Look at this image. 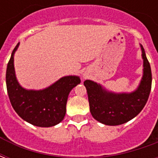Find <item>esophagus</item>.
Wrapping results in <instances>:
<instances>
[{"label": "esophagus", "mask_w": 158, "mask_h": 158, "mask_svg": "<svg viewBox=\"0 0 158 158\" xmlns=\"http://www.w3.org/2000/svg\"><path fill=\"white\" fill-rule=\"evenodd\" d=\"M83 78H84V79H85L86 75H85V74H84V75H83Z\"/></svg>", "instance_id": "obj_1"}]
</instances>
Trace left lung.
<instances>
[{"instance_id": "1", "label": "left lung", "mask_w": 158, "mask_h": 158, "mask_svg": "<svg viewBox=\"0 0 158 158\" xmlns=\"http://www.w3.org/2000/svg\"><path fill=\"white\" fill-rule=\"evenodd\" d=\"M139 45L143 59V75L134 91L115 93L92 80L87 79L84 82L88 94L89 111L98 122L110 126L125 123L137 116L146 105L152 88V71L145 50Z\"/></svg>"}]
</instances>
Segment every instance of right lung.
<instances>
[{"label": "right lung", "mask_w": 158, "mask_h": 158, "mask_svg": "<svg viewBox=\"0 0 158 158\" xmlns=\"http://www.w3.org/2000/svg\"><path fill=\"white\" fill-rule=\"evenodd\" d=\"M9 60L6 83L13 109L24 121L38 127H52L62 122L66 114V105L70 91L80 84L79 76H64L43 89H27L20 85L14 69V54Z\"/></svg>", "instance_id": "right-lung-1"}]
</instances>
